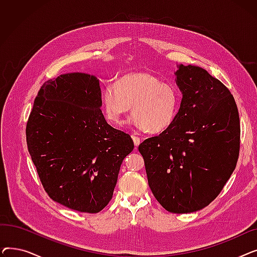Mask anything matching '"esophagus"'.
<instances>
[{
	"instance_id": "1",
	"label": "esophagus",
	"mask_w": 257,
	"mask_h": 257,
	"mask_svg": "<svg viewBox=\"0 0 257 257\" xmlns=\"http://www.w3.org/2000/svg\"><path fill=\"white\" fill-rule=\"evenodd\" d=\"M132 140H133V143L134 145H136V147L138 148L140 146V144L142 143V139L139 138V137H136V136H132Z\"/></svg>"
}]
</instances>
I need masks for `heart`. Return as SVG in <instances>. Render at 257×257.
<instances>
[{
    "label": "heart",
    "mask_w": 257,
    "mask_h": 257,
    "mask_svg": "<svg viewBox=\"0 0 257 257\" xmlns=\"http://www.w3.org/2000/svg\"><path fill=\"white\" fill-rule=\"evenodd\" d=\"M101 99L105 115L111 123H123L132 106V124L141 130L159 133L174 124L182 97L175 84L163 82L151 73L133 72L105 86Z\"/></svg>",
    "instance_id": "b5f03b06"
}]
</instances>
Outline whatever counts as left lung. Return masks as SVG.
Returning a JSON list of instances; mask_svg holds the SVG:
<instances>
[{
  "label": "left lung",
  "mask_w": 257,
  "mask_h": 257,
  "mask_svg": "<svg viewBox=\"0 0 257 257\" xmlns=\"http://www.w3.org/2000/svg\"><path fill=\"white\" fill-rule=\"evenodd\" d=\"M182 92L174 124L139 146L148 182L160 205L188 213L218 197L235 169L239 153V116L229 89L206 70L177 66Z\"/></svg>",
  "instance_id": "left-lung-1"
}]
</instances>
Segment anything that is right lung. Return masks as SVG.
Wrapping results in <instances>:
<instances>
[{
	"instance_id": "add662e5",
	"label": "right lung",
	"mask_w": 257,
	"mask_h": 257,
	"mask_svg": "<svg viewBox=\"0 0 257 257\" xmlns=\"http://www.w3.org/2000/svg\"><path fill=\"white\" fill-rule=\"evenodd\" d=\"M99 80L70 73L40 87L26 127L27 146L49 197L80 212L97 213L112 198L134 144L100 109Z\"/></svg>"
}]
</instances>
